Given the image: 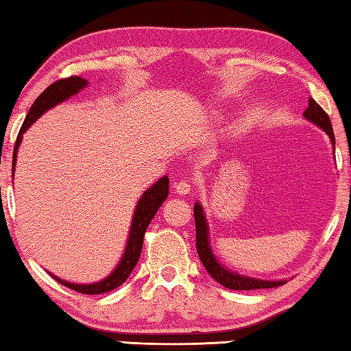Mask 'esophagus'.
Masks as SVG:
<instances>
[{"label":"esophagus","instance_id":"1","mask_svg":"<svg viewBox=\"0 0 351 351\" xmlns=\"http://www.w3.org/2000/svg\"><path fill=\"white\" fill-rule=\"evenodd\" d=\"M191 191H192L191 182L186 181V180L178 181L175 184V192L178 193V195H187V193H189Z\"/></svg>","mask_w":351,"mask_h":351}]
</instances>
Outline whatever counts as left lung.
<instances>
[{
    "label": "left lung",
    "instance_id": "8db88e82",
    "mask_svg": "<svg viewBox=\"0 0 351 351\" xmlns=\"http://www.w3.org/2000/svg\"><path fill=\"white\" fill-rule=\"evenodd\" d=\"M304 117L307 119H311L312 123H315L317 125H320V128L329 135L332 145H336L331 119H329L325 110L318 106L313 99H309V107L306 108ZM193 217H195V230H197V243L195 244H197L198 257H200L203 266H205L206 271L211 274L214 280H217L219 284L227 287V289H230V290L274 289V287L285 284V280H258V279H252V277H244V276L230 273L228 269H226L223 266L219 265V261L216 260V257H214L211 252V247H209L208 226H206L205 214H203L200 203H195V206H193Z\"/></svg>",
    "mask_w": 351,
    "mask_h": 351
}]
</instances>
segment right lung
<instances>
[{
    "instance_id": "obj_1",
    "label": "right lung",
    "mask_w": 351,
    "mask_h": 351,
    "mask_svg": "<svg viewBox=\"0 0 351 351\" xmlns=\"http://www.w3.org/2000/svg\"><path fill=\"white\" fill-rule=\"evenodd\" d=\"M86 83L88 82L85 80V78H82L78 75L61 78V80H56L55 83H51L49 88H45V90L42 91L40 96L36 99L34 104L29 108L28 114H26L22 128H20V132L17 135V142H15V146H14L12 173H14L15 159H17V149H19L20 142H22V135L25 130L28 129L29 125L40 117L42 113L47 112V110L51 108L53 106H56V104L66 101L67 97L72 96V94H77L82 90V88L86 86ZM167 195H169V178L162 176L160 180L156 182L151 189L146 191L142 195V198H140L138 205H137V208H135V213H134L132 227H130L128 245H125L123 258H121V261H119L118 268L114 269L113 273L107 277V279L96 282V284L82 285V284H69V282L58 279V277H55L53 274H51V277L58 280L61 285L67 287V289L75 290L78 293H83V295H101V293L112 291L117 289V287L124 284V282L128 280L129 274L132 273L135 265H137L140 254H142L146 228H148L149 222L153 221L154 214L158 213V209L162 206V203L165 202Z\"/></svg>"
}]
</instances>
